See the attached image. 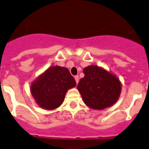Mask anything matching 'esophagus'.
<instances>
[{
	"label": "esophagus",
	"mask_w": 149,
	"mask_h": 149,
	"mask_svg": "<svg viewBox=\"0 0 149 149\" xmlns=\"http://www.w3.org/2000/svg\"><path fill=\"white\" fill-rule=\"evenodd\" d=\"M74 79H75V80H76V83H78V82H79V76L78 75L74 76Z\"/></svg>",
	"instance_id": "obj_1"
}]
</instances>
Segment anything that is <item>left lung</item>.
Segmentation results:
<instances>
[{
    "label": "left lung",
    "mask_w": 149,
    "mask_h": 149,
    "mask_svg": "<svg viewBox=\"0 0 149 149\" xmlns=\"http://www.w3.org/2000/svg\"><path fill=\"white\" fill-rule=\"evenodd\" d=\"M77 89L85 104L95 110L110 107L118 100L121 86L117 77L101 67L91 65L83 69Z\"/></svg>",
    "instance_id": "1"
}]
</instances>
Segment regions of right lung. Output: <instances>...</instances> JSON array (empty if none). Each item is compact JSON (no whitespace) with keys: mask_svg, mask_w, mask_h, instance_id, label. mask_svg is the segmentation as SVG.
Instances as JSON below:
<instances>
[{"mask_svg":"<svg viewBox=\"0 0 149 149\" xmlns=\"http://www.w3.org/2000/svg\"><path fill=\"white\" fill-rule=\"evenodd\" d=\"M76 81L66 68L56 66L47 69L31 86V94L39 107L54 110L63 103L69 89Z\"/></svg>","mask_w":149,"mask_h":149,"instance_id":"1","label":"right lung"}]
</instances>
